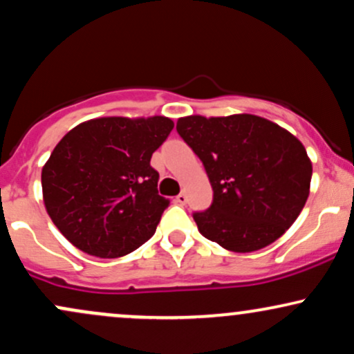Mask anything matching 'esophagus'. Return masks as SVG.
<instances>
[{
  "instance_id": "esophagus-1",
  "label": "esophagus",
  "mask_w": 354,
  "mask_h": 354,
  "mask_svg": "<svg viewBox=\"0 0 354 354\" xmlns=\"http://www.w3.org/2000/svg\"><path fill=\"white\" fill-rule=\"evenodd\" d=\"M186 201H188V198H186L185 193H180L176 196V203H180V205H186Z\"/></svg>"
}]
</instances>
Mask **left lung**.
Segmentation results:
<instances>
[{"label": "left lung", "instance_id": "obj_1", "mask_svg": "<svg viewBox=\"0 0 354 354\" xmlns=\"http://www.w3.org/2000/svg\"><path fill=\"white\" fill-rule=\"evenodd\" d=\"M176 131L203 161L213 188L209 208L193 213L203 236L251 253L293 225L310 194L313 168L291 133L254 115L186 116Z\"/></svg>", "mask_w": 354, "mask_h": 354}]
</instances>
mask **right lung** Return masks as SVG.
I'll return each mask as SVG.
<instances>
[{
  "mask_svg": "<svg viewBox=\"0 0 354 354\" xmlns=\"http://www.w3.org/2000/svg\"><path fill=\"white\" fill-rule=\"evenodd\" d=\"M173 128L165 116L98 118L56 145L41 173L43 200L68 241L118 258L153 236L169 201L158 194L149 161Z\"/></svg>",
  "mask_w": 354,
  "mask_h": 354,
  "instance_id": "add662e5",
  "label": "right lung"
}]
</instances>
